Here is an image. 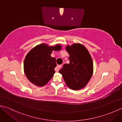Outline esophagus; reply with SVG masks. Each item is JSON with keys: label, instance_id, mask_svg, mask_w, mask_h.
Listing matches in <instances>:
<instances>
[{"label": "esophagus", "instance_id": "1", "mask_svg": "<svg viewBox=\"0 0 122 122\" xmlns=\"http://www.w3.org/2000/svg\"><path fill=\"white\" fill-rule=\"evenodd\" d=\"M61 66H62L61 65H58V66H57L56 68H55V71H56V72H58L60 70V68H61Z\"/></svg>", "mask_w": 122, "mask_h": 122}]
</instances>
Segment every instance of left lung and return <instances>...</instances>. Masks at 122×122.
<instances>
[{
	"label": "left lung",
	"instance_id": "left-lung-1",
	"mask_svg": "<svg viewBox=\"0 0 122 122\" xmlns=\"http://www.w3.org/2000/svg\"><path fill=\"white\" fill-rule=\"evenodd\" d=\"M69 64H65L59 71L66 85L73 90H80L86 86L93 73L92 59L87 49L81 43L67 45Z\"/></svg>",
	"mask_w": 122,
	"mask_h": 122
}]
</instances>
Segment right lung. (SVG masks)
<instances>
[{
  "mask_svg": "<svg viewBox=\"0 0 122 122\" xmlns=\"http://www.w3.org/2000/svg\"><path fill=\"white\" fill-rule=\"evenodd\" d=\"M60 44L49 46L41 43L29 51L25 57L24 72L29 81L39 87L45 86L53 77L56 66V59L51 54L53 51H60Z\"/></svg>",
  "mask_w": 122,
  "mask_h": 122,
  "instance_id": "add662e5",
  "label": "right lung"
}]
</instances>
